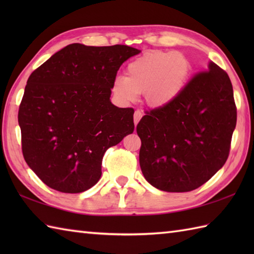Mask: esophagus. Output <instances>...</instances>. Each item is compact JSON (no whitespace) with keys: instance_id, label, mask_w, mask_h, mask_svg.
<instances>
[{"instance_id":"esophagus-1","label":"esophagus","mask_w":254,"mask_h":254,"mask_svg":"<svg viewBox=\"0 0 254 254\" xmlns=\"http://www.w3.org/2000/svg\"><path fill=\"white\" fill-rule=\"evenodd\" d=\"M142 117H143V113H142V111L136 110L135 112H134V123L137 124V123H138V121L141 120V118H142Z\"/></svg>"}]
</instances>
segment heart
<instances>
[{
  "label": "heart",
  "instance_id": "heart-1",
  "mask_svg": "<svg viewBox=\"0 0 254 254\" xmlns=\"http://www.w3.org/2000/svg\"><path fill=\"white\" fill-rule=\"evenodd\" d=\"M190 60L180 52L150 51L127 64L126 75L113 80V91L126 101L144 94L149 106L160 107L174 100L190 76Z\"/></svg>",
  "mask_w": 254,
  "mask_h": 254
}]
</instances>
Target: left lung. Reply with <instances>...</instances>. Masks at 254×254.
I'll return each mask as SVG.
<instances>
[{
    "label": "left lung",
    "mask_w": 254,
    "mask_h": 254,
    "mask_svg": "<svg viewBox=\"0 0 254 254\" xmlns=\"http://www.w3.org/2000/svg\"><path fill=\"white\" fill-rule=\"evenodd\" d=\"M236 123L230 78L210 62L174 100L145 111L138 122L145 179L166 192L195 190L225 165Z\"/></svg>",
    "instance_id": "1"
}]
</instances>
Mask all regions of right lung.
Returning a JSON list of instances; mask_svg holds the SVG:
<instances>
[{"label": "right lung", "mask_w": 254, "mask_h": 254, "mask_svg": "<svg viewBox=\"0 0 254 254\" xmlns=\"http://www.w3.org/2000/svg\"><path fill=\"white\" fill-rule=\"evenodd\" d=\"M139 52L72 44L30 74L18 110L21 150L45 185L80 193L98 182L106 150L134 131V109L110 95L122 63Z\"/></svg>", "instance_id": "right-lung-1"}]
</instances>
